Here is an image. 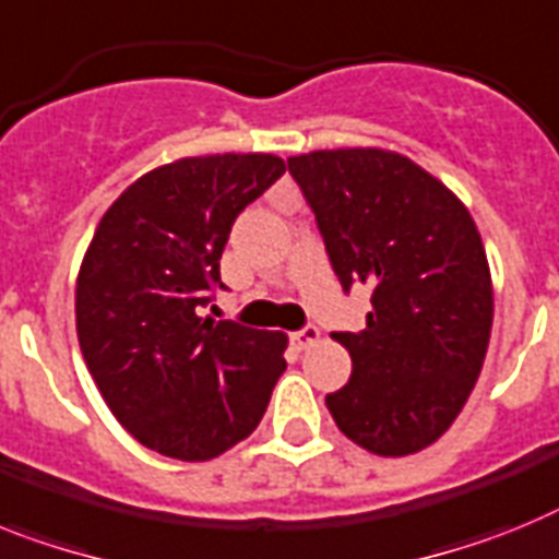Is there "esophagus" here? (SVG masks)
<instances>
[{
  "label": "esophagus",
  "instance_id": "esophagus-1",
  "mask_svg": "<svg viewBox=\"0 0 559 559\" xmlns=\"http://www.w3.org/2000/svg\"><path fill=\"white\" fill-rule=\"evenodd\" d=\"M289 340H293L295 348H307V346H312V343H318L320 332H318V326H304V329H298V332L289 334Z\"/></svg>",
  "mask_w": 559,
  "mask_h": 559
}]
</instances>
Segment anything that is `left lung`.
I'll return each instance as SVG.
<instances>
[{
	"label": "left lung",
	"instance_id": "left-lung-1",
	"mask_svg": "<svg viewBox=\"0 0 559 559\" xmlns=\"http://www.w3.org/2000/svg\"><path fill=\"white\" fill-rule=\"evenodd\" d=\"M343 293L371 286L360 334L334 332L352 377L334 421L377 455L433 444L467 402L492 329L481 233L459 199L407 157L337 148L286 159Z\"/></svg>",
	"mask_w": 559,
	"mask_h": 559
}]
</instances>
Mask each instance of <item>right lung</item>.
Returning a JSON list of instances; mask_svg holds the SVG:
<instances>
[{
	"instance_id": "1",
	"label": "right lung",
	"mask_w": 559,
	"mask_h": 559,
	"mask_svg": "<svg viewBox=\"0 0 559 559\" xmlns=\"http://www.w3.org/2000/svg\"><path fill=\"white\" fill-rule=\"evenodd\" d=\"M284 174L273 154L154 168L104 213L75 289L78 343L120 425L148 450L207 461L259 427L286 337L199 318L241 211Z\"/></svg>"
}]
</instances>
